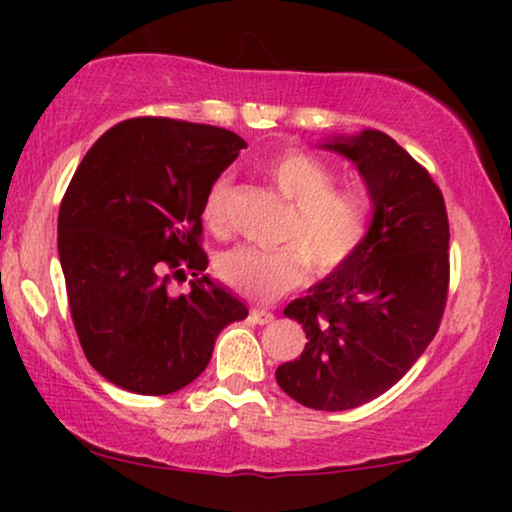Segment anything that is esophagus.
<instances>
[{
    "label": "esophagus",
    "instance_id": "obj_1",
    "mask_svg": "<svg viewBox=\"0 0 512 512\" xmlns=\"http://www.w3.org/2000/svg\"><path fill=\"white\" fill-rule=\"evenodd\" d=\"M250 317L252 322H257V325H269V322L274 320V313H269V310H262V308H252Z\"/></svg>",
    "mask_w": 512,
    "mask_h": 512
}]
</instances>
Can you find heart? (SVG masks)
<instances>
[{"label":"heart","instance_id":"1","mask_svg":"<svg viewBox=\"0 0 512 512\" xmlns=\"http://www.w3.org/2000/svg\"><path fill=\"white\" fill-rule=\"evenodd\" d=\"M264 173L293 202L281 228V238L291 245H238L219 257V274L255 301H274L301 284L308 262L317 274L342 269L368 236L370 207L358 190L334 187L332 168L308 151H281L264 163ZM226 197L228 178L223 175L204 199L202 216L211 231H221L226 223Z\"/></svg>","mask_w":512,"mask_h":512}]
</instances>
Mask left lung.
<instances>
[{
    "label": "left lung",
    "instance_id": "obj_1",
    "mask_svg": "<svg viewBox=\"0 0 512 512\" xmlns=\"http://www.w3.org/2000/svg\"><path fill=\"white\" fill-rule=\"evenodd\" d=\"M320 146L358 168L373 219L361 250L284 308L308 342L276 368V383L303 407L344 411L390 390L436 337L450 228L428 170L385 132L363 129Z\"/></svg>",
    "mask_w": 512,
    "mask_h": 512
}]
</instances>
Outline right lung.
Masks as SVG:
<instances>
[{
    "instance_id": "right-lung-1",
    "label": "right lung",
    "mask_w": 512,
    "mask_h": 512,
    "mask_svg": "<svg viewBox=\"0 0 512 512\" xmlns=\"http://www.w3.org/2000/svg\"><path fill=\"white\" fill-rule=\"evenodd\" d=\"M228 129L134 117L88 149L64 192L57 250L81 349L105 380L170 395L207 368L219 332L248 308L211 281L199 245L209 187L236 161ZM190 268L191 293L170 297Z\"/></svg>"
}]
</instances>
